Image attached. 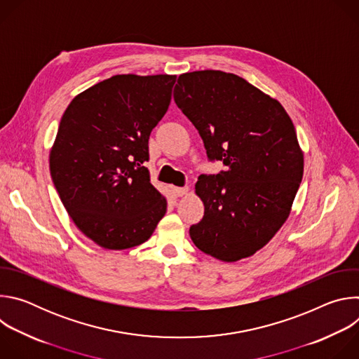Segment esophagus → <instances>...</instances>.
<instances>
[{
	"label": "esophagus",
	"instance_id": "34e87169",
	"mask_svg": "<svg viewBox=\"0 0 359 359\" xmlns=\"http://www.w3.org/2000/svg\"><path fill=\"white\" fill-rule=\"evenodd\" d=\"M172 190H173L175 196H177V197H182V196L187 194V191H189V187H173Z\"/></svg>",
	"mask_w": 359,
	"mask_h": 359
}]
</instances>
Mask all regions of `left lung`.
<instances>
[{
	"label": "left lung",
	"instance_id": "left-lung-1",
	"mask_svg": "<svg viewBox=\"0 0 359 359\" xmlns=\"http://www.w3.org/2000/svg\"><path fill=\"white\" fill-rule=\"evenodd\" d=\"M177 108L194 125L210 162L196 193L204 216L189 230L194 245L222 262L250 257L287 220L304 172L295 128L278 100L223 71L179 76Z\"/></svg>",
	"mask_w": 359,
	"mask_h": 359
}]
</instances>
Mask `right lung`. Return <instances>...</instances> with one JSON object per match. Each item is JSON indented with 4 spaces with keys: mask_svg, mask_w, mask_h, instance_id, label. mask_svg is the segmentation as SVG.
Returning <instances> with one entry per match:
<instances>
[{
    "mask_svg": "<svg viewBox=\"0 0 359 359\" xmlns=\"http://www.w3.org/2000/svg\"><path fill=\"white\" fill-rule=\"evenodd\" d=\"M175 82L176 75H115L75 96L62 115L50 177L72 222L100 247L144 243L166 213L144 162Z\"/></svg>",
    "mask_w": 359,
    "mask_h": 359,
    "instance_id": "right-lung-1",
    "label": "right lung"
}]
</instances>
